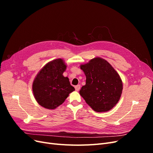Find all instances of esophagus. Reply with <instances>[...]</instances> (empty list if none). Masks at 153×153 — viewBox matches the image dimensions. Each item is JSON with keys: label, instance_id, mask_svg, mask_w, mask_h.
I'll list each match as a JSON object with an SVG mask.
<instances>
[{"label": "esophagus", "instance_id": "1", "mask_svg": "<svg viewBox=\"0 0 153 153\" xmlns=\"http://www.w3.org/2000/svg\"><path fill=\"white\" fill-rule=\"evenodd\" d=\"M80 89V85H77L75 86V90H76V91H79Z\"/></svg>", "mask_w": 153, "mask_h": 153}]
</instances>
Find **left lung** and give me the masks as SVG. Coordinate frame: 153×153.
<instances>
[{
	"mask_svg": "<svg viewBox=\"0 0 153 153\" xmlns=\"http://www.w3.org/2000/svg\"><path fill=\"white\" fill-rule=\"evenodd\" d=\"M80 68L86 76L80 94L96 112H105L117 103L123 91L119 75L106 60L96 57Z\"/></svg>",
	"mask_w": 153,
	"mask_h": 153,
	"instance_id": "8db88e82",
	"label": "left lung"
}]
</instances>
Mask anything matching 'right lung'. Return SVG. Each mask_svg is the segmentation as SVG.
<instances>
[{
    "label": "right lung",
    "mask_w": 153,
    "mask_h": 153,
    "mask_svg": "<svg viewBox=\"0 0 153 153\" xmlns=\"http://www.w3.org/2000/svg\"><path fill=\"white\" fill-rule=\"evenodd\" d=\"M66 67L62 59L53 60L46 64L34 78L32 91L37 102L43 107L56 108L75 91L69 78L62 75Z\"/></svg>",
    "instance_id": "obj_1"
}]
</instances>
